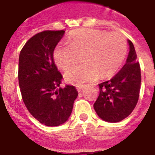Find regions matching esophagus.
Segmentation results:
<instances>
[{
    "instance_id": "esophagus-1",
    "label": "esophagus",
    "mask_w": 155,
    "mask_h": 155,
    "mask_svg": "<svg viewBox=\"0 0 155 155\" xmlns=\"http://www.w3.org/2000/svg\"><path fill=\"white\" fill-rule=\"evenodd\" d=\"M84 88V85H78V86H76V89H77V91H79V92H81Z\"/></svg>"
}]
</instances>
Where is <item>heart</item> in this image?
Wrapping results in <instances>:
<instances>
[{"label": "heart", "instance_id": "b5f03b06", "mask_svg": "<svg viewBox=\"0 0 155 155\" xmlns=\"http://www.w3.org/2000/svg\"><path fill=\"white\" fill-rule=\"evenodd\" d=\"M68 45H57L53 58L58 67L65 70L77 61L84 64L68 69L64 78L69 83L84 84L88 81L114 74L123 63L127 53V41L122 34L97 29H80L72 31Z\"/></svg>", "mask_w": 155, "mask_h": 155}]
</instances>
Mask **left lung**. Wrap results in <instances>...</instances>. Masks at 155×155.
<instances>
[{"label":"left lung","instance_id":"obj_1","mask_svg":"<svg viewBox=\"0 0 155 155\" xmlns=\"http://www.w3.org/2000/svg\"><path fill=\"white\" fill-rule=\"evenodd\" d=\"M130 52L126 63L111 80L99 84L100 94L94 109L104 121L116 123L130 115L140 96L141 73L133 43L128 41Z\"/></svg>","mask_w":155,"mask_h":155}]
</instances>
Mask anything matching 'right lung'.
<instances>
[{
  "instance_id": "right-lung-1",
  "label": "right lung",
  "mask_w": 155,
  "mask_h": 155,
  "mask_svg": "<svg viewBox=\"0 0 155 155\" xmlns=\"http://www.w3.org/2000/svg\"><path fill=\"white\" fill-rule=\"evenodd\" d=\"M64 31H44L30 39L19 56L18 80L22 100L32 116L46 126H58L71 115L78 92L74 86L59 88L53 51Z\"/></svg>"
}]
</instances>
